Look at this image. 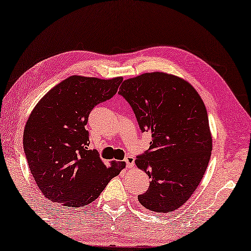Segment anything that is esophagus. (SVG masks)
Returning a JSON list of instances; mask_svg holds the SVG:
<instances>
[{"instance_id":"34e87169","label":"esophagus","mask_w":251,"mask_h":251,"mask_svg":"<svg viewBox=\"0 0 251 251\" xmlns=\"http://www.w3.org/2000/svg\"><path fill=\"white\" fill-rule=\"evenodd\" d=\"M125 162L128 168H133L134 167V158L132 155H126L125 158Z\"/></svg>"}]
</instances>
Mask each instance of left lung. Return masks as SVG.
Masks as SVG:
<instances>
[{
    "label": "left lung",
    "mask_w": 251,
    "mask_h": 251,
    "mask_svg": "<svg viewBox=\"0 0 251 251\" xmlns=\"http://www.w3.org/2000/svg\"><path fill=\"white\" fill-rule=\"evenodd\" d=\"M119 94L128 101L142 132L152 141L135 164L151 178L138 200L154 212L180 208L198 187L212 150L208 113L190 83L163 72L123 81Z\"/></svg>",
    "instance_id": "1"
}]
</instances>
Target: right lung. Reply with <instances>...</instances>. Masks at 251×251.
I'll list each match as a JSON object with an SVG mask.
<instances>
[{"instance_id":"right-lung-1","label":"right lung","mask_w":251,"mask_h":251,"mask_svg":"<svg viewBox=\"0 0 251 251\" xmlns=\"http://www.w3.org/2000/svg\"><path fill=\"white\" fill-rule=\"evenodd\" d=\"M122 77L110 80L72 75L51 89L33 109L23 133L30 171L41 192L53 202L73 209L96 200L126 167L108 168L89 150L85 130L94 106L117 93Z\"/></svg>"}]
</instances>
